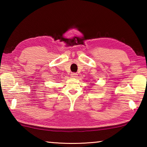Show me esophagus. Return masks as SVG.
<instances>
[{
    "mask_svg": "<svg viewBox=\"0 0 147 147\" xmlns=\"http://www.w3.org/2000/svg\"><path fill=\"white\" fill-rule=\"evenodd\" d=\"M71 76L72 77V78H76L77 76H78V74L76 73H72L71 74Z\"/></svg>",
    "mask_w": 147,
    "mask_h": 147,
    "instance_id": "34e87169",
    "label": "esophagus"
}]
</instances>
